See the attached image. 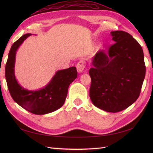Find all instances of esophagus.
<instances>
[{
    "label": "esophagus",
    "instance_id": "34e87169",
    "mask_svg": "<svg viewBox=\"0 0 153 153\" xmlns=\"http://www.w3.org/2000/svg\"><path fill=\"white\" fill-rule=\"evenodd\" d=\"M85 66H86V63L84 61H83V60H81V61L78 62V64H76V69H77L78 72L80 73L84 71Z\"/></svg>",
    "mask_w": 153,
    "mask_h": 153
}]
</instances>
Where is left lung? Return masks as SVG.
<instances>
[{
	"label": "left lung",
	"mask_w": 153,
	"mask_h": 153,
	"mask_svg": "<svg viewBox=\"0 0 153 153\" xmlns=\"http://www.w3.org/2000/svg\"><path fill=\"white\" fill-rule=\"evenodd\" d=\"M114 45L100 50L89 69V96L92 103L108 112H118L132 105L140 95L146 75L142 47L126 32H110Z\"/></svg>",
	"instance_id": "1"
}]
</instances>
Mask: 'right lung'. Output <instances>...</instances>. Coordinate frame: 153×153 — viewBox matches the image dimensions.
Segmentation results:
<instances>
[{"mask_svg":"<svg viewBox=\"0 0 153 153\" xmlns=\"http://www.w3.org/2000/svg\"><path fill=\"white\" fill-rule=\"evenodd\" d=\"M31 35H23L13 44L6 65V79L10 94L17 104L34 114H47L62 107L69 85L77 77V71L75 67L58 70L48 84L40 89L30 91L21 86L15 74L16 53L20 45Z\"/></svg>","mask_w":153,"mask_h":153,"instance_id":"obj_1","label":"right lung"}]
</instances>
